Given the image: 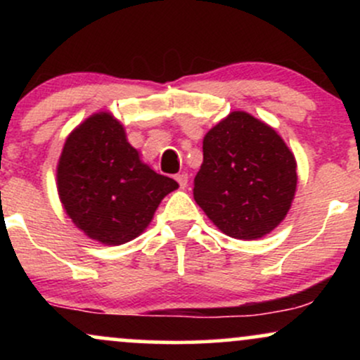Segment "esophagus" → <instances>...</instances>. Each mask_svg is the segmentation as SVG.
<instances>
[{"label":"esophagus","instance_id":"1","mask_svg":"<svg viewBox=\"0 0 360 360\" xmlns=\"http://www.w3.org/2000/svg\"><path fill=\"white\" fill-rule=\"evenodd\" d=\"M176 181L179 183L181 188H186V186H188V183H189V176L184 174V172H181V174H176Z\"/></svg>","mask_w":360,"mask_h":360}]
</instances>
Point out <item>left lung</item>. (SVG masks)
<instances>
[{"mask_svg": "<svg viewBox=\"0 0 360 360\" xmlns=\"http://www.w3.org/2000/svg\"><path fill=\"white\" fill-rule=\"evenodd\" d=\"M296 181L295 155L276 130L233 111L205 135L193 194L223 233L254 240L286 217Z\"/></svg>", "mask_w": 360, "mask_h": 360, "instance_id": "8db88e82", "label": "left lung"}]
</instances>
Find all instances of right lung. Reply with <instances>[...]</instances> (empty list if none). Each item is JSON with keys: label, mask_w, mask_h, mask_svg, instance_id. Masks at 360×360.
<instances>
[{"label": "right lung", "mask_w": 360, "mask_h": 360, "mask_svg": "<svg viewBox=\"0 0 360 360\" xmlns=\"http://www.w3.org/2000/svg\"><path fill=\"white\" fill-rule=\"evenodd\" d=\"M57 188L77 229L106 245H120L146 230L177 183L140 162L118 120L98 113L65 140Z\"/></svg>", "instance_id": "1"}]
</instances>
